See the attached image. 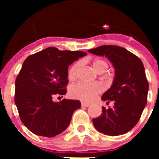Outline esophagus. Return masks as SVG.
Here are the masks:
<instances>
[{
	"mask_svg": "<svg viewBox=\"0 0 159 159\" xmlns=\"http://www.w3.org/2000/svg\"><path fill=\"white\" fill-rule=\"evenodd\" d=\"M89 103H88V102H81V106L82 107H88L89 106Z\"/></svg>",
	"mask_w": 159,
	"mask_h": 159,
	"instance_id": "34e87169",
	"label": "esophagus"
}]
</instances>
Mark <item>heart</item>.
Listing matches in <instances>:
<instances>
[{
    "label": "heart",
    "mask_w": 159,
    "mask_h": 159,
    "mask_svg": "<svg viewBox=\"0 0 159 159\" xmlns=\"http://www.w3.org/2000/svg\"><path fill=\"white\" fill-rule=\"evenodd\" d=\"M92 67L99 73L104 72L108 67L107 63L103 60L96 59L92 62ZM81 67V62H76L70 67L68 71V79L70 80H75L79 75V71ZM102 91V87L99 83L79 82L73 84L70 88L69 93L72 98L80 99L85 102H90L96 98Z\"/></svg>",
    "instance_id": "b5f03b06"
}]
</instances>
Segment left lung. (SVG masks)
I'll use <instances>...</instances> for the list:
<instances>
[{"instance_id": "obj_1", "label": "left lung", "mask_w": 159, "mask_h": 159, "mask_svg": "<svg viewBox=\"0 0 159 159\" xmlns=\"http://www.w3.org/2000/svg\"><path fill=\"white\" fill-rule=\"evenodd\" d=\"M88 52L107 57L115 69L111 86L101 98L107 104L112 102L114 105L102 108L101 116L92 119L94 127L107 135L126 134L137 124L147 105L149 84L143 62L119 46H100Z\"/></svg>"}]
</instances>
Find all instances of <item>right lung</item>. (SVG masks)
Returning <instances> with one entry per match:
<instances>
[{"mask_svg": "<svg viewBox=\"0 0 159 159\" xmlns=\"http://www.w3.org/2000/svg\"><path fill=\"white\" fill-rule=\"evenodd\" d=\"M86 55L49 47L24 61L15 82V104L22 123L33 134L54 137L68 127L80 101L54 102L53 98L65 95L68 66Z\"/></svg>", "mask_w": 159, "mask_h": 159, "instance_id": "add662e5", "label": "right lung"}]
</instances>
